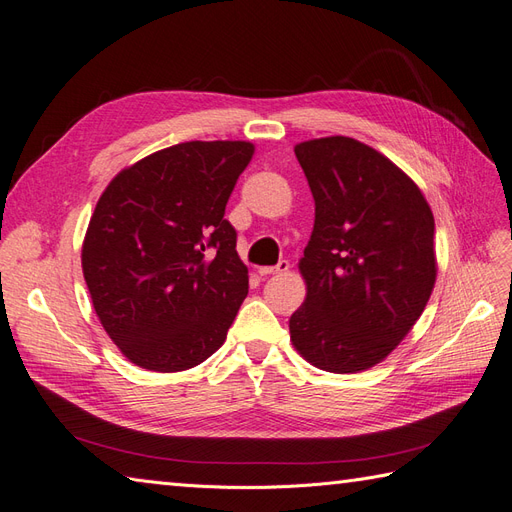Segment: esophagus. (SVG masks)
<instances>
[{
    "mask_svg": "<svg viewBox=\"0 0 512 512\" xmlns=\"http://www.w3.org/2000/svg\"><path fill=\"white\" fill-rule=\"evenodd\" d=\"M290 269L288 260H280L275 267H260V275H277V273H286Z\"/></svg>",
    "mask_w": 512,
    "mask_h": 512,
    "instance_id": "esophagus-1",
    "label": "esophagus"
}]
</instances>
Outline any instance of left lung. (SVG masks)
I'll use <instances>...</instances> for the list:
<instances>
[{
	"instance_id": "left-lung-1",
	"label": "left lung",
	"mask_w": 512,
	"mask_h": 512,
	"mask_svg": "<svg viewBox=\"0 0 512 512\" xmlns=\"http://www.w3.org/2000/svg\"><path fill=\"white\" fill-rule=\"evenodd\" d=\"M294 153L316 220L290 339L312 365L356 374L386 359L423 314L438 273L433 213L404 170L354 138H314Z\"/></svg>"
}]
</instances>
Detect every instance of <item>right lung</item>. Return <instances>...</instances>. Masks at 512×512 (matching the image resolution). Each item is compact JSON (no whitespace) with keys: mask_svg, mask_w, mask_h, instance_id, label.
Masks as SVG:
<instances>
[{"mask_svg":"<svg viewBox=\"0 0 512 512\" xmlns=\"http://www.w3.org/2000/svg\"><path fill=\"white\" fill-rule=\"evenodd\" d=\"M252 156L245 141L179 143L102 192L83 275L104 331L134 365L183 371L224 344L250 284L224 211Z\"/></svg>","mask_w":512,"mask_h":512,"instance_id":"add662e5","label":"right lung"}]
</instances>
